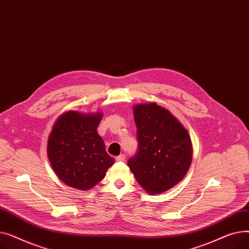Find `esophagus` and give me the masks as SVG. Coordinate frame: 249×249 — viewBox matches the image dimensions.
Instances as JSON below:
<instances>
[{
    "mask_svg": "<svg viewBox=\"0 0 249 249\" xmlns=\"http://www.w3.org/2000/svg\"><path fill=\"white\" fill-rule=\"evenodd\" d=\"M117 161H124L125 160V155L124 154H120L119 156H116L115 159Z\"/></svg>",
    "mask_w": 249,
    "mask_h": 249,
    "instance_id": "1",
    "label": "esophagus"
}]
</instances>
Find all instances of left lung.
Here are the masks:
<instances>
[{
    "mask_svg": "<svg viewBox=\"0 0 249 249\" xmlns=\"http://www.w3.org/2000/svg\"><path fill=\"white\" fill-rule=\"evenodd\" d=\"M138 151L128 160L138 184L150 195L168 191L185 178L193 159L188 130L156 103L133 107Z\"/></svg>",
    "mask_w": 249,
    "mask_h": 249,
    "instance_id": "left-lung-1",
    "label": "left lung"
}]
</instances>
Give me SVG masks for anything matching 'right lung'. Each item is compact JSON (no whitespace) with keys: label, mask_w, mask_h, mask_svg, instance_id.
Returning a JSON list of instances; mask_svg holds the SVG:
<instances>
[{"label":"right lung","mask_w":249,"mask_h":249,"mask_svg":"<svg viewBox=\"0 0 249 249\" xmlns=\"http://www.w3.org/2000/svg\"><path fill=\"white\" fill-rule=\"evenodd\" d=\"M102 118L101 112L68 111L52 127L47 140L48 160L58 178L71 188H94L115 162L97 131Z\"/></svg>","instance_id":"obj_1"}]
</instances>
